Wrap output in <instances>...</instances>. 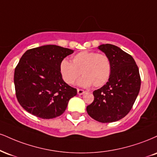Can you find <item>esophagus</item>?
I'll list each match as a JSON object with an SVG mask.
<instances>
[{
  "mask_svg": "<svg viewBox=\"0 0 157 157\" xmlns=\"http://www.w3.org/2000/svg\"><path fill=\"white\" fill-rule=\"evenodd\" d=\"M86 93V91H85L84 90H82V89H77V94H79V95H82V94Z\"/></svg>",
  "mask_w": 157,
  "mask_h": 157,
  "instance_id": "34e87169",
  "label": "esophagus"
}]
</instances>
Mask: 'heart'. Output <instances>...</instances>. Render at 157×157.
Returning <instances> with one entry per match:
<instances>
[{
  "label": "heart",
  "mask_w": 157,
  "mask_h": 157,
  "mask_svg": "<svg viewBox=\"0 0 157 157\" xmlns=\"http://www.w3.org/2000/svg\"><path fill=\"white\" fill-rule=\"evenodd\" d=\"M60 74L66 83L71 85L82 74L77 84L82 87H101L107 83L111 74V63L106 55L93 51H82L72 57L71 62L61 60Z\"/></svg>",
  "instance_id": "b5f03b06"
}]
</instances>
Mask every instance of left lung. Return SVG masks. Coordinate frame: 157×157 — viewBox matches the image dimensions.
Returning a JSON list of instances; mask_svg holds the SVG:
<instances>
[{"label":"left lung","instance_id":"8db88e82","mask_svg":"<svg viewBox=\"0 0 157 157\" xmlns=\"http://www.w3.org/2000/svg\"><path fill=\"white\" fill-rule=\"evenodd\" d=\"M98 49L109 58L111 74L108 82L94 90V101L86 107L88 114L101 123L121 119L131 110L140 89V77L134 58L113 44H101Z\"/></svg>","mask_w":157,"mask_h":157}]
</instances>
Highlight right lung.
Instances as JSON below:
<instances>
[{"label": "right lung", "instance_id": "obj_1", "mask_svg": "<svg viewBox=\"0 0 157 157\" xmlns=\"http://www.w3.org/2000/svg\"><path fill=\"white\" fill-rule=\"evenodd\" d=\"M74 50L44 45L26 51L15 68L16 97L23 109L33 116L50 119L67 109L77 89L64 82L60 74L61 60Z\"/></svg>", "mask_w": 157, "mask_h": 157}]
</instances>
